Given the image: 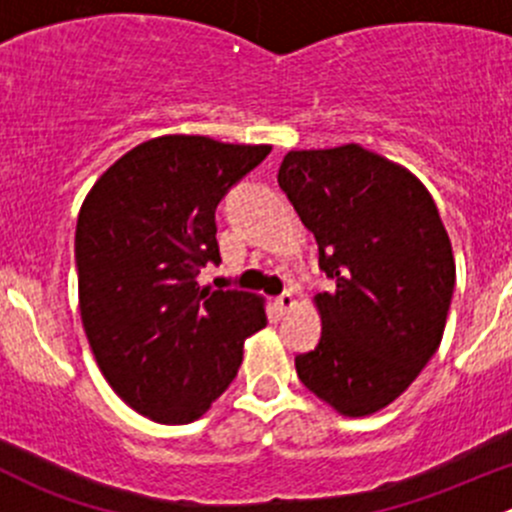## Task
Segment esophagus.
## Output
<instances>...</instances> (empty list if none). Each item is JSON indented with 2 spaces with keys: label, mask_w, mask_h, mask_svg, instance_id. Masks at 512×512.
<instances>
[{
  "label": "esophagus",
  "mask_w": 512,
  "mask_h": 512,
  "mask_svg": "<svg viewBox=\"0 0 512 512\" xmlns=\"http://www.w3.org/2000/svg\"><path fill=\"white\" fill-rule=\"evenodd\" d=\"M275 304H277V309H280V312H289V309L294 307V304H297V299H294V292H282L280 297L275 299Z\"/></svg>",
  "instance_id": "1"
}]
</instances>
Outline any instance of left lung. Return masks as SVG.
<instances>
[{"label":"left lung","instance_id":"obj_1","mask_svg":"<svg viewBox=\"0 0 512 512\" xmlns=\"http://www.w3.org/2000/svg\"><path fill=\"white\" fill-rule=\"evenodd\" d=\"M277 183L337 285L317 297L322 337L294 356L299 381L339 414H374L409 389L446 327L456 265L436 203L354 143L289 151Z\"/></svg>","mask_w":512,"mask_h":512}]
</instances>
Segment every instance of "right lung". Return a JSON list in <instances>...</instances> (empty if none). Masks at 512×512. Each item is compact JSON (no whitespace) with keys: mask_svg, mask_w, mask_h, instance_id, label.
Here are the masks:
<instances>
[{"mask_svg":"<svg viewBox=\"0 0 512 512\" xmlns=\"http://www.w3.org/2000/svg\"><path fill=\"white\" fill-rule=\"evenodd\" d=\"M270 146L163 136L118 158L76 223L79 307L111 389L158 423H190L232 384L262 299L203 289L220 265L215 210Z\"/></svg>","mask_w":512,"mask_h":512,"instance_id":"1","label":"right lung"}]
</instances>
